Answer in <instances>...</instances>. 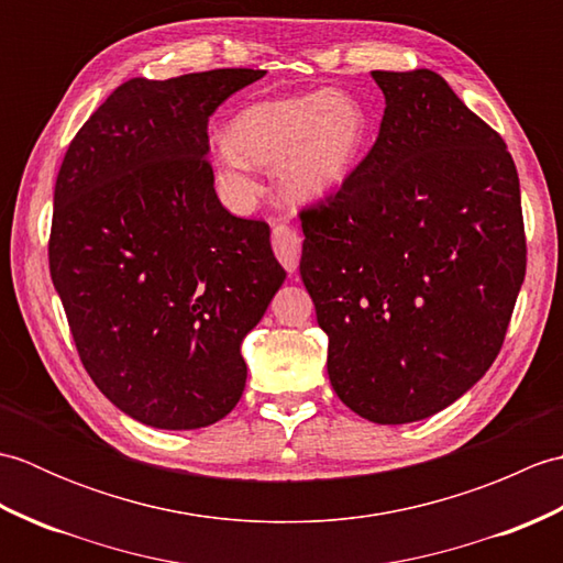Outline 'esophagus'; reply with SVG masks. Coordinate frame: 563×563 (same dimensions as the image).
Instances as JSON below:
<instances>
[{"mask_svg":"<svg viewBox=\"0 0 563 563\" xmlns=\"http://www.w3.org/2000/svg\"><path fill=\"white\" fill-rule=\"evenodd\" d=\"M273 251L278 261L285 266L288 273L297 271V263H300V251H302V239L297 234L290 224H275L273 227Z\"/></svg>","mask_w":563,"mask_h":563,"instance_id":"34e87169","label":"esophagus"}]
</instances>
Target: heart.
<instances>
[{"label":"heart","mask_w":563,"mask_h":563,"mask_svg":"<svg viewBox=\"0 0 563 563\" xmlns=\"http://www.w3.org/2000/svg\"><path fill=\"white\" fill-rule=\"evenodd\" d=\"M363 103L339 89L261 99L236 111L214 152L222 198L246 210L258 194L254 166L275 164L285 196L312 200L336 188L367 140Z\"/></svg>","instance_id":"b5f03b06"}]
</instances>
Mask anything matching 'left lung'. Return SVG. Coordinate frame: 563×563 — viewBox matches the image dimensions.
I'll return each mask as SVG.
<instances>
[{"instance_id":"8db88e82","label":"left lung","mask_w":563,"mask_h":563,"mask_svg":"<svg viewBox=\"0 0 563 563\" xmlns=\"http://www.w3.org/2000/svg\"><path fill=\"white\" fill-rule=\"evenodd\" d=\"M385 115L339 194L300 212L302 283L333 391L382 426L470 391L525 280L520 181L494 128L430 69L382 71Z\"/></svg>"}]
</instances>
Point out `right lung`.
<instances>
[{"mask_svg": "<svg viewBox=\"0 0 563 563\" xmlns=\"http://www.w3.org/2000/svg\"><path fill=\"white\" fill-rule=\"evenodd\" d=\"M263 69L121 84L59 166L51 278L103 397L135 421L194 430L246 385L242 341L285 280L271 227L214 194L208 121Z\"/></svg>", "mask_w": 563, "mask_h": 563, "instance_id": "1", "label": "right lung"}]
</instances>
